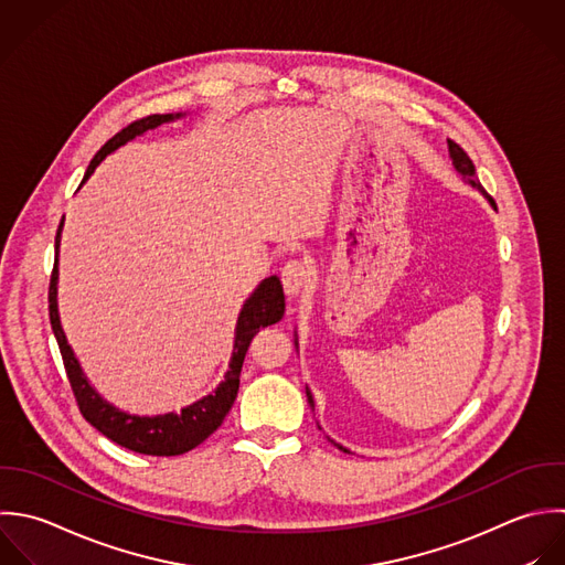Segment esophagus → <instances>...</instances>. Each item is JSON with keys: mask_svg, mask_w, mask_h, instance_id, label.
I'll list each match as a JSON object with an SVG mask.
<instances>
[{"mask_svg": "<svg viewBox=\"0 0 565 565\" xmlns=\"http://www.w3.org/2000/svg\"><path fill=\"white\" fill-rule=\"evenodd\" d=\"M310 266L303 259H288L281 268V284L288 295H299L310 284Z\"/></svg>", "mask_w": 565, "mask_h": 565, "instance_id": "esophagus-1", "label": "esophagus"}]
</instances>
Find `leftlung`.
I'll use <instances>...</instances> for the list:
<instances>
[{"mask_svg":"<svg viewBox=\"0 0 565 565\" xmlns=\"http://www.w3.org/2000/svg\"><path fill=\"white\" fill-rule=\"evenodd\" d=\"M449 151H451V158H454L456 169H458L462 175L471 178V182H473L478 189H482L480 180L476 178V164H473V160L469 158V153H467L458 142H454V140H449ZM491 202H493V200H491ZM493 204H495V202H493ZM306 394H308V403H310V405H315V403H312V394H310V390H306Z\"/></svg>","mask_w":565,"mask_h":565,"instance_id":"1","label":"left lung"}]
</instances>
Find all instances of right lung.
I'll use <instances>...</instances> for the list:
<instances>
[{
  "mask_svg": "<svg viewBox=\"0 0 565 565\" xmlns=\"http://www.w3.org/2000/svg\"><path fill=\"white\" fill-rule=\"evenodd\" d=\"M175 116H180V114H175ZM171 118H173V114H151V116L138 118V120L129 122L127 127H122L118 134H114L96 151V156L92 158V162H89V167L83 175V182L92 175L96 164L107 153H111L114 149H118L120 145H125L134 136L142 134L147 129H153V127H158V125H162ZM61 226H63V217L58 222L56 237H54V268H52L50 286H47V312H50V326H52V332L56 337L61 359H63V367H65L74 401L78 405V412L105 438H109L111 443H116V445H120L129 451L142 454V456H180V454H186V451L195 449L224 423L226 414L231 412V407L237 398V390H239V372H242V365H244V356L248 352V345H250L253 337L259 332V328L273 326V323L281 321V317H284L286 301H284V288H281L279 277L273 275V277L264 279L259 284V288L250 295V299L244 303L242 315L237 319L235 350H233L231 367L224 376V383L213 394H209L202 401L189 405L180 414H164V416H153V418L129 416V414L118 412L109 403H105L89 387L87 379L83 376L72 350L65 341V334L61 330L58 312H56V257H58Z\"/></svg>",
  "mask_w": 565,
  "mask_h": 565,
  "instance_id": "add662e5",
  "label": "right lung"
}]
</instances>
